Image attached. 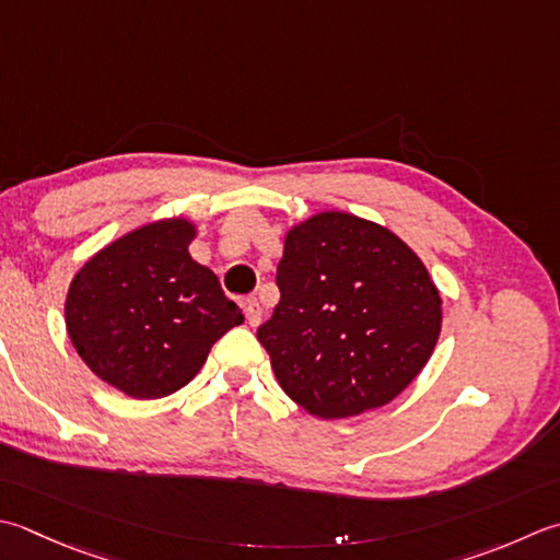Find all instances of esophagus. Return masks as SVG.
I'll use <instances>...</instances> for the list:
<instances>
[{
	"mask_svg": "<svg viewBox=\"0 0 560 560\" xmlns=\"http://www.w3.org/2000/svg\"><path fill=\"white\" fill-rule=\"evenodd\" d=\"M245 315H247V323L252 327H257L261 323V305L257 299H247L245 301Z\"/></svg>",
	"mask_w": 560,
	"mask_h": 560,
	"instance_id": "1",
	"label": "esophagus"
}]
</instances>
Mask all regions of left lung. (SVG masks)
Here are the masks:
<instances>
[{
    "mask_svg": "<svg viewBox=\"0 0 560 560\" xmlns=\"http://www.w3.org/2000/svg\"><path fill=\"white\" fill-rule=\"evenodd\" d=\"M281 301L259 325L283 393L315 418L381 408L410 386L442 330V299L390 230L327 211L289 230Z\"/></svg>",
    "mask_w": 560,
    "mask_h": 560,
    "instance_id": "obj_1",
    "label": "left lung"
}]
</instances>
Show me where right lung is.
<instances>
[{"instance_id":"obj_1","label":"right lung","mask_w":560,"mask_h":560,"mask_svg":"<svg viewBox=\"0 0 560 560\" xmlns=\"http://www.w3.org/2000/svg\"><path fill=\"white\" fill-rule=\"evenodd\" d=\"M194 235L184 218L142 225L96 252L70 283L65 325L77 354L130 398L186 386L245 320L215 273L191 259Z\"/></svg>"}]
</instances>
